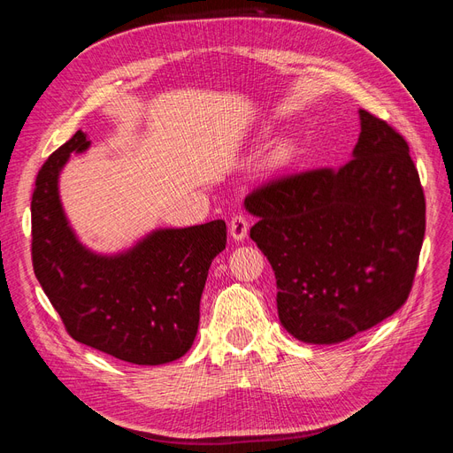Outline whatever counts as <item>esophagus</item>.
I'll use <instances>...</instances> for the list:
<instances>
[{
    "label": "esophagus",
    "instance_id": "34e87169",
    "mask_svg": "<svg viewBox=\"0 0 453 453\" xmlns=\"http://www.w3.org/2000/svg\"><path fill=\"white\" fill-rule=\"evenodd\" d=\"M228 226H230V236H232V240L242 242L245 236H248L250 223H248V217H245V215L236 213L234 217H232V221H230Z\"/></svg>",
    "mask_w": 453,
    "mask_h": 453
}]
</instances>
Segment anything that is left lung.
Returning <instances> with one entry per match:
<instances>
[{"mask_svg":"<svg viewBox=\"0 0 453 453\" xmlns=\"http://www.w3.org/2000/svg\"><path fill=\"white\" fill-rule=\"evenodd\" d=\"M351 160L245 196L251 240L276 273L278 315L306 344H338L399 310L425 236V196L403 135L359 109Z\"/></svg>","mask_w":453,"mask_h":453,"instance_id":"left-lung-1","label":"left lung"}]
</instances>
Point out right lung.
<instances>
[{
    "label": "right lung",
    "mask_w": 453,
    "mask_h": 453,
    "mask_svg": "<svg viewBox=\"0 0 453 453\" xmlns=\"http://www.w3.org/2000/svg\"><path fill=\"white\" fill-rule=\"evenodd\" d=\"M90 142L77 130L41 166L32 196L35 278L81 344L134 365L172 363L193 346L211 260L225 250L226 225L157 228L130 250L94 253L64 213L58 180L72 153Z\"/></svg>",
    "instance_id": "add662e5"
}]
</instances>
